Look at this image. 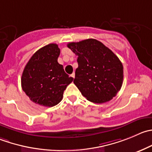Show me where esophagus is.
Returning a JSON list of instances; mask_svg holds the SVG:
<instances>
[{"label":"esophagus","mask_w":152,"mask_h":152,"mask_svg":"<svg viewBox=\"0 0 152 152\" xmlns=\"http://www.w3.org/2000/svg\"><path fill=\"white\" fill-rule=\"evenodd\" d=\"M70 76H71L72 78H73V79H74V78H75V73H73L71 75H70Z\"/></svg>","instance_id":"1"}]
</instances>
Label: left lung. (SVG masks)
<instances>
[{"mask_svg": "<svg viewBox=\"0 0 152 152\" xmlns=\"http://www.w3.org/2000/svg\"><path fill=\"white\" fill-rule=\"evenodd\" d=\"M78 56L73 83L90 102L104 103L121 89L123 66L118 57L93 39L67 45Z\"/></svg>", "mask_w": 152, "mask_h": 152, "instance_id": "obj_1", "label": "left lung"}]
</instances>
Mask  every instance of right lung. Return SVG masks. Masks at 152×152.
I'll return each mask as SVG.
<instances>
[{
  "label": "right lung",
  "instance_id": "add662e5",
  "mask_svg": "<svg viewBox=\"0 0 152 152\" xmlns=\"http://www.w3.org/2000/svg\"><path fill=\"white\" fill-rule=\"evenodd\" d=\"M60 49L50 44L37 50L23 69L21 87L31 101L53 107L61 101L63 93L73 80L58 64Z\"/></svg>",
  "mask_w": 152,
  "mask_h": 152
}]
</instances>
